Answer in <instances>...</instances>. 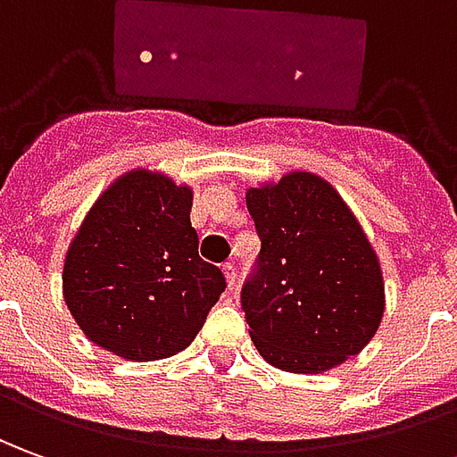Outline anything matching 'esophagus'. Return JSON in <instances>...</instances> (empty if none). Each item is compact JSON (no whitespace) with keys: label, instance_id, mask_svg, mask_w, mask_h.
<instances>
[{"label":"esophagus","instance_id":"esophagus-1","mask_svg":"<svg viewBox=\"0 0 457 457\" xmlns=\"http://www.w3.org/2000/svg\"><path fill=\"white\" fill-rule=\"evenodd\" d=\"M223 273H226V283H228V288H234L238 276H236V266L231 263V261H226V263H223Z\"/></svg>","mask_w":457,"mask_h":457}]
</instances>
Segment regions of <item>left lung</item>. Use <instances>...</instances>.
<instances>
[{"label": "left lung", "mask_w": 457, "mask_h": 457, "mask_svg": "<svg viewBox=\"0 0 457 457\" xmlns=\"http://www.w3.org/2000/svg\"><path fill=\"white\" fill-rule=\"evenodd\" d=\"M261 238L241 291L251 341L288 373H323L361 353L386 311L380 261L326 179L291 171L246 191Z\"/></svg>", "instance_id": "8db88e82"}]
</instances>
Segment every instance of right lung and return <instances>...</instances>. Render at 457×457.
<instances>
[{
	"label": "right lung",
	"instance_id": "1",
	"mask_svg": "<svg viewBox=\"0 0 457 457\" xmlns=\"http://www.w3.org/2000/svg\"><path fill=\"white\" fill-rule=\"evenodd\" d=\"M194 191L134 169L94 201L62 273L69 313L91 343L127 361H159L196 338L226 288L198 256Z\"/></svg>",
	"mask_w": 457,
	"mask_h": 457
}]
</instances>
